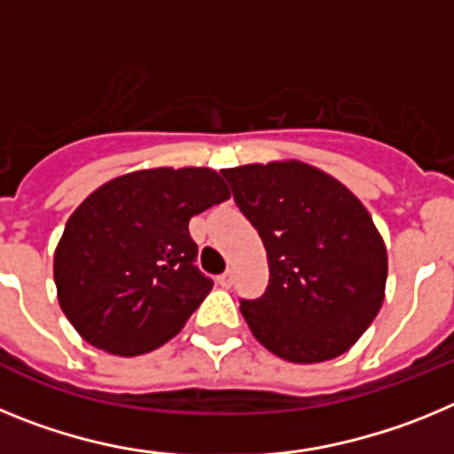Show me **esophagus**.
Wrapping results in <instances>:
<instances>
[{"mask_svg":"<svg viewBox=\"0 0 454 454\" xmlns=\"http://www.w3.org/2000/svg\"><path fill=\"white\" fill-rule=\"evenodd\" d=\"M218 284H220V286H223V288H230L231 284H234V272H231V270H224L223 275L218 277Z\"/></svg>","mask_w":454,"mask_h":454,"instance_id":"1","label":"esophagus"}]
</instances>
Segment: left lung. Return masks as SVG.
I'll return each mask as SVG.
<instances>
[{
    "label": "left lung",
    "mask_w": 454,
    "mask_h": 454,
    "mask_svg": "<svg viewBox=\"0 0 454 454\" xmlns=\"http://www.w3.org/2000/svg\"><path fill=\"white\" fill-rule=\"evenodd\" d=\"M220 172L268 254L266 293L240 300L254 339L295 364L343 355L384 302L387 247L366 207L300 161Z\"/></svg>",
    "instance_id": "obj_1"
}]
</instances>
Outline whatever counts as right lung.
<instances>
[{
  "mask_svg": "<svg viewBox=\"0 0 454 454\" xmlns=\"http://www.w3.org/2000/svg\"><path fill=\"white\" fill-rule=\"evenodd\" d=\"M227 198L208 168L129 172L88 195L54 254L59 302L74 330L120 356L177 334L214 286L195 266L188 220Z\"/></svg>",
  "mask_w": 454,
  "mask_h": 454,
  "instance_id": "right-lung-1",
  "label": "right lung"
}]
</instances>
